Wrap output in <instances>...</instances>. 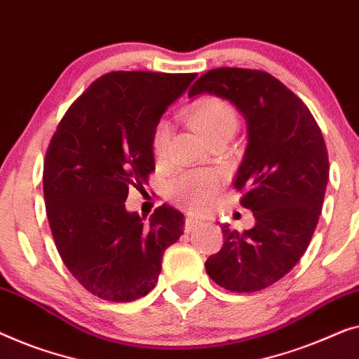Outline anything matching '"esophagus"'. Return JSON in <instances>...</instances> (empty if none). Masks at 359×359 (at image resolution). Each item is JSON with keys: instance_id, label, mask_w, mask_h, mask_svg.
<instances>
[{"instance_id": "esophagus-1", "label": "esophagus", "mask_w": 359, "mask_h": 359, "mask_svg": "<svg viewBox=\"0 0 359 359\" xmlns=\"http://www.w3.org/2000/svg\"><path fill=\"white\" fill-rule=\"evenodd\" d=\"M200 224H201V221L198 218H195L194 215H187V218H185V231L187 232H191L194 229H196Z\"/></svg>"}]
</instances>
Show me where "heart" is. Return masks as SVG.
Returning a JSON list of instances; mask_svg holds the SVG:
<instances>
[{
	"mask_svg": "<svg viewBox=\"0 0 359 359\" xmlns=\"http://www.w3.org/2000/svg\"><path fill=\"white\" fill-rule=\"evenodd\" d=\"M187 120L211 144L229 140L236 133L239 118L232 105L218 97L198 99L187 109ZM170 138V125L159 122L151 135V151L156 159L164 158ZM221 177L211 170H190L169 182L168 198L190 210H205L219 194Z\"/></svg>",
	"mask_w": 359,
	"mask_h": 359,
	"instance_id": "b5f03b06",
	"label": "heart"
}]
</instances>
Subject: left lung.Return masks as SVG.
<instances>
[{
  "label": "left lung",
  "mask_w": 359,
  "mask_h": 359,
  "mask_svg": "<svg viewBox=\"0 0 359 359\" xmlns=\"http://www.w3.org/2000/svg\"><path fill=\"white\" fill-rule=\"evenodd\" d=\"M229 100L247 122V149L234 187L254 213L244 232L223 224L224 244L205 262L216 285L234 292L265 290L304 254L319 221L329 180V154L307 105L259 69L216 68L189 90Z\"/></svg>",
  "instance_id": "obj_1"
}]
</instances>
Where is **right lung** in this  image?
Segmentation results:
<instances>
[{
	"label": "right lung",
	"instance_id": "obj_1",
	"mask_svg": "<svg viewBox=\"0 0 359 359\" xmlns=\"http://www.w3.org/2000/svg\"><path fill=\"white\" fill-rule=\"evenodd\" d=\"M196 73L112 72L72 104L43 163V198L58 254L100 299L130 302L158 283L184 215L163 205L144 224L125 208L131 185L154 170L151 135Z\"/></svg>",
	"mask_w": 359,
	"mask_h": 359
}]
</instances>
